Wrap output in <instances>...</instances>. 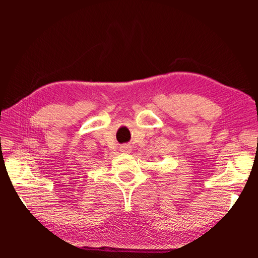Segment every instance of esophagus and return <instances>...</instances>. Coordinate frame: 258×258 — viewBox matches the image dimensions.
<instances>
[{
	"label": "esophagus",
	"instance_id": "34e87169",
	"mask_svg": "<svg viewBox=\"0 0 258 258\" xmlns=\"http://www.w3.org/2000/svg\"><path fill=\"white\" fill-rule=\"evenodd\" d=\"M131 150H132V147L130 145H123L120 147V151L123 152V154H130Z\"/></svg>",
	"mask_w": 258,
	"mask_h": 258
}]
</instances>
